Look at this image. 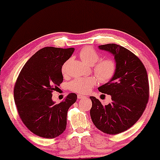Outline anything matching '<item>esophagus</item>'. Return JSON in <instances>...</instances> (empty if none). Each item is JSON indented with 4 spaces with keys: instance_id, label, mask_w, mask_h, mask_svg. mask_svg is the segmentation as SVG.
<instances>
[{
    "instance_id": "obj_1",
    "label": "esophagus",
    "mask_w": 160,
    "mask_h": 160,
    "mask_svg": "<svg viewBox=\"0 0 160 160\" xmlns=\"http://www.w3.org/2000/svg\"><path fill=\"white\" fill-rule=\"evenodd\" d=\"M87 98V96L81 95V94H78V99H81V98Z\"/></svg>"
}]
</instances>
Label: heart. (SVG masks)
Segmentation results:
<instances>
[{"label": "heart", "instance_id": "obj_1", "mask_svg": "<svg viewBox=\"0 0 160 160\" xmlns=\"http://www.w3.org/2000/svg\"><path fill=\"white\" fill-rule=\"evenodd\" d=\"M80 57L87 64L93 66V71L98 79L101 82H107L114 75L116 72V64L111 58L99 61L100 56L93 48L91 47H85L80 52ZM97 62L98 63H96ZM67 63L63 64L62 72L65 75L67 72ZM96 83V79L94 77L78 78L69 83V88L71 91L79 93H86L93 88Z\"/></svg>", "mask_w": 160, "mask_h": 160}]
</instances>
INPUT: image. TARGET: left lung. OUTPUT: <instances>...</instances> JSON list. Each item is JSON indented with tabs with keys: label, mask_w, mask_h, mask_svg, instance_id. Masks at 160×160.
Listing matches in <instances>:
<instances>
[{
	"label": "left lung",
	"mask_w": 160,
	"mask_h": 160,
	"mask_svg": "<svg viewBox=\"0 0 160 160\" xmlns=\"http://www.w3.org/2000/svg\"><path fill=\"white\" fill-rule=\"evenodd\" d=\"M112 54L116 72L112 79L98 88L111 96L112 103L103 106L90 96L91 120L98 130L107 134L120 133L132 127L142 115L148 100V80L144 65L131 51L114 43L98 46Z\"/></svg>",
	"instance_id": "8db88e82"
}]
</instances>
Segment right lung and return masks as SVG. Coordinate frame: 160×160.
I'll return each instance as SVG.
<instances>
[{
	"instance_id": "1",
	"label": "right lung",
	"mask_w": 160,
	"mask_h": 160,
	"mask_svg": "<svg viewBox=\"0 0 160 160\" xmlns=\"http://www.w3.org/2000/svg\"><path fill=\"white\" fill-rule=\"evenodd\" d=\"M74 51L42 48L26 62L16 82L13 96L18 113L26 127L38 136L53 138L66 129L67 112L77 95L69 93L56 103L52 92L63 82L62 66Z\"/></svg>"
}]
</instances>
